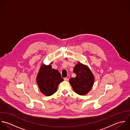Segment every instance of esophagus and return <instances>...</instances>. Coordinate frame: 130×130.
<instances>
[{"mask_svg":"<svg viewBox=\"0 0 130 130\" xmlns=\"http://www.w3.org/2000/svg\"><path fill=\"white\" fill-rule=\"evenodd\" d=\"M70 78V76H69V75H68L66 77H65V78H64V80H65V81H68V80H69V79Z\"/></svg>","mask_w":130,"mask_h":130,"instance_id":"34e87169","label":"esophagus"}]
</instances>
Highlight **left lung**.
Segmentation results:
<instances>
[{"label": "left lung", "mask_w": 130, "mask_h": 130, "mask_svg": "<svg viewBox=\"0 0 130 130\" xmlns=\"http://www.w3.org/2000/svg\"><path fill=\"white\" fill-rule=\"evenodd\" d=\"M73 72L76 77L71 78L69 82L74 91L80 95L88 93L91 89L94 81V77L90 69L78 62L74 68Z\"/></svg>", "instance_id": "1"}]
</instances>
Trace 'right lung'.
<instances>
[{
  "label": "right lung",
  "instance_id": "right-lung-1",
  "mask_svg": "<svg viewBox=\"0 0 130 130\" xmlns=\"http://www.w3.org/2000/svg\"><path fill=\"white\" fill-rule=\"evenodd\" d=\"M51 64H43L37 76V82L41 92L47 96L55 93L59 84L64 80L57 70L52 69Z\"/></svg>",
  "mask_w": 130,
  "mask_h": 130
}]
</instances>
